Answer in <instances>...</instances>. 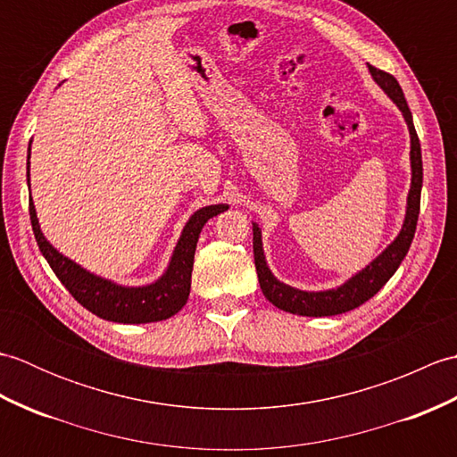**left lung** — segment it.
Wrapping results in <instances>:
<instances>
[{
	"mask_svg": "<svg viewBox=\"0 0 457 457\" xmlns=\"http://www.w3.org/2000/svg\"><path fill=\"white\" fill-rule=\"evenodd\" d=\"M369 72H371L373 80L381 86L383 92L389 96V98L396 104V108L403 112V118L409 125L411 133V169H412V179H411V190L409 198H406V213L403 228L399 236L395 237L393 244L386 247L381 255L373 259L365 269L359 270L352 278L345 280L344 285L329 290H318V293H308V290H298L295 287H288L270 273L267 267L265 253H263V241H261V229L257 223H253V255H255V269L259 277L261 290H263L265 298L270 304L277 308L285 310L290 314L298 316H336L344 314L361 306L367 303L369 298L375 296L378 290L385 287L386 280H389L403 259L409 253V247L412 244L414 231H416V221H419L420 213V192H422V153H420V141L419 135H416L414 123H412V113L409 110V104L404 100L403 88L396 82V79L389 72L378 71V68L367 64Z\"/></svg>",
	"mask_w": 457,
	"mask_h": 457,
	"instance_id": "8db88e82",
	"label": "left lung"
}]
</instances>
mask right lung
Wrapping results in <instances>:
<instances>
[{"instance_id": "add662e5", "label": "right lung", "mask_w": 457, "mask_h": 457, "mask_svg": "<svg viewBox=\"0 0 457 457\" xmlns=\"http://www.w3.org/2000/svg\"><path fill=\"white\" fill-rule=\"evenodd\" d=\"M29 157H31V143H29L27 154V184ZM228 208V204H213V206L194 212L182 229L179 244L172 251L170 263L162 277L145 287H123L90 273V270L82 269L79 263H74V261L64 257L62 253H58L48 244L46 237L43 236L41 226H38L33 198L29 200V216H31L37 245L41 249L46 263L54 270L58 280L92 314L120 324L161 322V320H167L177 314L187 304L190 295L194 253H196L200 231L210 218L218 216V213L226 212Z\"/></svg>"}]
</instances>
